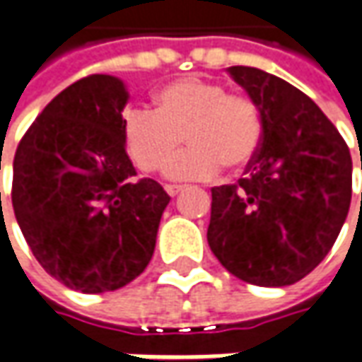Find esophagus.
<instances>
[{
	"label": "esophagus",
	"instance_id": "1",
	"mask_svg": "<svg viewBox=\"0 0 362 362\" xmlns=\"http://www.w3.org/2000/svg\"><path fill=\"white\" fill-rule=\"evenodd\" d=\"M165 191H167L171 197H175L177 193H181V191H183V187H181V185H165Z\"/></svg>",
	"mask_w": 362,
	"mask_h": 362
}]
</instances>
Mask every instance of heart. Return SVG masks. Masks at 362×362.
Returning <instances> with one entry per match:
<instances>
[{"label":"heart","instance_id":"1","mask_svg":"<svg viewBox=\"0 0 362 362\" xmlns=\"http://www.w3.org/2000/svg\"><path fill=\"white\" fill-rule=\"evenodd\" d=\"M264 136L262 110L254 98L231 94L223 84L183 78L155 94V110L127 108L122 141L134 165L157 173L187 141L167 175L179 181L214 179L221 167L245 169L256 159Z\"/></svg>","mask_w":362,"mask_h":362}]
</instances>
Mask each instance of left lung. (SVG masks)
I'll return each instance as SVG.
<instances>
[{
  "instance_id": "1",
  "label": "left lung",
  "mask_w": 362,
  "mask_h": 362,
  "mask_svg": "<svg viewBox=\"0 0 362 362\" xmlns=\"http://www.w3.org/2000/svg\"><path fill=\"white\" fill-rule=\"evenodd\" d=\"M231 78L262 110L264 136L238 183L211 189L207 242L247 284L290 286L325 259L353 195L351 151L296 86L250 66Z\"/></svg>"
}]
</instances>
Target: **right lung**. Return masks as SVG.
Listing matches in <instances>:
<instances>
[{
    "label": "right lung",
    "mask_w": 362,
    "mask_h": 362,
    "mask_svg": "<svg viewBox=\"0 0 362 362\" xmlns=\"http://www.w3.org/2000/svg\"><path fill=\"white\" fill-rule=\"evenodd\" d=\"M127 98L119 78H80L37 115L13 159L11 205L25 242L52 278L84 294L145 272L171 199L155 179H134Z\"/></svg>",
    "instance_id": "1"
}]
</instances>
